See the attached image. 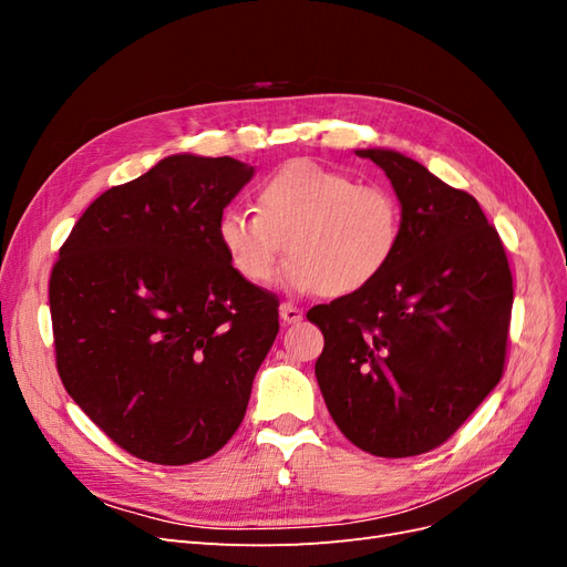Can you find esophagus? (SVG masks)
<instances>
[{"instance_id": "obj_1", "label": "esophagus", "mask_w": 567, "mask_h": 567, "mask_svg": "<svg viewBox=\"0 0 567 567\" xmlns=\"http://www.w3.org/2000/svg\"><path fill=\"white\" fill-rule=\"evenodd\" d=\"M279 315H281L284 323H298L302 319V310H300L298 305H293V302H281Z\"/></svg>"}]
</instances>
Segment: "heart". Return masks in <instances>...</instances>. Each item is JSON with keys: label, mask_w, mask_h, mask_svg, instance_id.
Instances as JSON below:
<instances>
[{"label": "heart", "mask_w": 567, "mask_h": 567, "mask_svg": "<svg viewBox=\"0 0 567 567\" xmlns=\"http://www.w3.org/2000/svg\"><path fill=\"white\" fill-rule=\"evenodd\" d=\"M255 210L229 208L217 221L221 250L252 286L277 277L286 248L290 288L352 296L381 277L404 238V208L392 188L315 161L274 169L257 186Z\"/></svg>", "instance_id": "heart-1"}]
</instances>
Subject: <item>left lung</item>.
Here are the masks:
<instances>
[{
    "label": "left lung",
    "instance_id": "left-lung-1",
    "mask_svg": "<svg viewBox=\"0 0 567 567\" xmlns=\"http://www.w3.org/2000/svg\"><path fill=\"white\" fill-rule=\"evenodd\" d=\"M404 208V238L371 286L317 305V381L340 433L373 456L447 442L502 381L513 277L477 200L398 151L364 148Z\"/></svg>",
    "mask_w": 567,
    "mask_h": 567
}]
</instances>
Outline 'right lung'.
<instances>
[{
    "mask_svg": "<svg viewBox=\"0 0 567 567\" xmlns=\"http://www.w3.org/2000/svg\"><path fill=\"white\" fill-rule=\"evenodd\" d=\"M252 173L169 156L101 194L51 269L61 383L142 461L186 466L225 447L279 333V298L238 277L217 238Z\"/></svg>",
    "mask_w": 567,
    "mask_h": 567,
    "instance_id": "right-lung-1",
    "label": "right lung"
}]
</instances>
